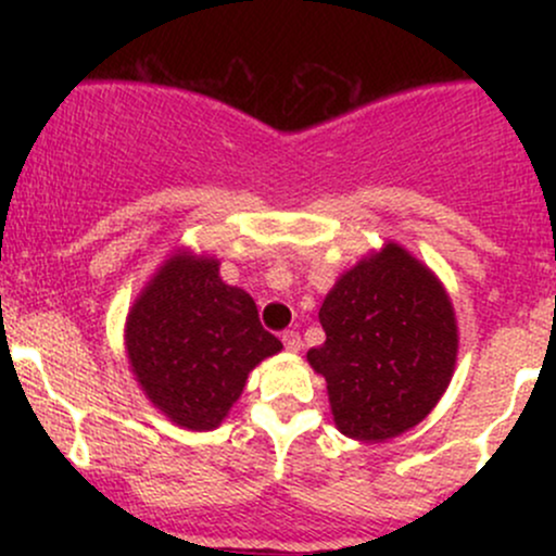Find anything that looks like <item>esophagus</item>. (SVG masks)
Wrapping results in <instances>:
<instances>
[{"label": "esophagus", "instance_id": "34e87169", "mask_svg": "<svg viewBox=\"0 0 556 556\" xmlns=\"http://www.w3.org/2000/svg\"><path fill=\"white\" fill-rule=\"evenodd\" d=\"M282 342H285V348L290 350V353H298V350L303 348V340H300L298 331H292V329H287V331H285V334H282Z\"/></svg>", "mask_w": 556, "mask_h": 556}]
</instances>
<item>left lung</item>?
I'll return each mask as SVG.
<instances>
[{"label":"left lung","instance_id":"1","mask_svg":"<svg viewBox=\"0 0 556 556\" xmlns=\"http://www.w3.org/2000/svg\"><path fill=\"white\" fill-rule=\"evenodd\" d=\"M327 331L308 363L327 379L331 416L344 437L384 442L418 426L450 387L457 321L429 266L387 242L344 271L324 298Z\"/></svg>","mask_w":556,"mask_h":556}]
</instances>
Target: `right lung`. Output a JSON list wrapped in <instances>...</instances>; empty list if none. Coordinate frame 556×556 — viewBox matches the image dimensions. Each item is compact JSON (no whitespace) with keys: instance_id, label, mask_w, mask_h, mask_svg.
<instances>
[{"instance_id":"obj_1","label":"right lung","mask_w":556,"mask_h":556,"mask_svg":"<svg viewBox=\"0 0 556 556\" xmlns=\"http://www.w3.org/2000/svg\"><path fill=\"white\" fill-rule=\"evenodd\" d=\"M125 348L154 407L182 429L208 431L282 342L261 327L245 290L222 282L219 261L177 251L132 303Z\"/></svg>"}]
</instances>
